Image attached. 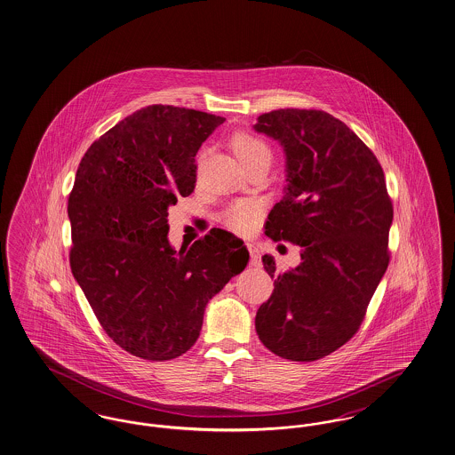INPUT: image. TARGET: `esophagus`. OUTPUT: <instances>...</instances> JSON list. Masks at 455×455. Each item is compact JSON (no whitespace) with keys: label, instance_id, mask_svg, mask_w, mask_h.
<instances>
[{"label":"esophagus","instance_id":"1","mask_svg":"<svg viewBox=\"0 0 455 455\" xmlns=\"http://www.w3.org/2000/svg\"><path fill=\"white\" fill-rule=\"evenodd\" d=\"M247 249H249V254H251V262H252L254 266H260V254H259V251L255 249L254 243H247Z\"/></svg>","mask_w":455,"mask_h":455}]
</instances>
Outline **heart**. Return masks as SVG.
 Here are the masks:
<instances>
[{"label":"heart","mask_w":455,"mask_h":455,"mask_svg":"<svg viewBox=\"0 0 455 455\" xmlns=\"http://www.w3.org/2000/svg\"><path fill=\"white\" fill-rule=\"evenodd\" d=\"M232 148L236 157L240 159V163L245 167L259 161L271 163V157H273V150L269 144L264 139L245 130L236 132L232 137ZM260 215H262V204L259 201L240 200L225 208L221 221L228 230L240 235H247L254 230Z\"/></svg>","instance_id":"obj_1"}]
</instances>
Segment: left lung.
Listing matches in <instances>:
<instances>
[{"mask_svg": "<svg viewBox=\"0 0 455 455\" xmlns=\"http://www.w3.org/2000/svg\"><path fill=\"white\" fill-rule=\"evenodd\" d=\"M259 133L286 154V191L266 235L299 245L301 264L275 271L271 298L255 315L260 342L275 355L311 363L335 352L361 327L389 264L393 203L381 164L344 122L320 109H274Z\"/></svg>", "mask_w": 455, "mask_h": 455, "instance_id": "1", "label": "left lung"}]
</instances>
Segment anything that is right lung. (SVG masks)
Instances as JSON below:
<instances>
[{
	"label": "right lung",
	"mask_w": 455,
	"mask_h": 455,
	"mask_svg": "<svg viewBox=\"0 0 455 455\" xmlns=\"http://www.w3.org/2000/svg\"><path fill=\"white\" fill-rule=\"evenodd\" d=\"M223 116L171 105L137 109L86 150L68 201L74 277L109 339L146 361L195 346L208 301L249 262L221 228L176 252L167 210L189 196L196 152Z\"/></svg>",
	"instance_id": "1"
}]
</instances>
